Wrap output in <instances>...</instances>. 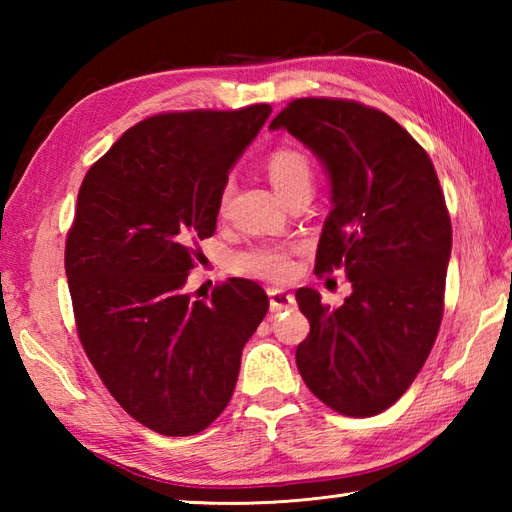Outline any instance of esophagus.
Returning a JSON list of instances; mask_svg holds the SVG:
<instances>
[{
    "label": "esophagus",
    "mask_w": 512,
    "mask_h": 512,
    "mask_svg": "<svg viewBox=\"0 0 512 512\" xmlns=\"http://www.w3.org/2000/svg\"><path fill=\"white\" fill-rule=\"evenodd\" d=\"M268 299H270V312H286L297 306L295 295L284 288H268Z\"/></svg>",
    "instance_id": "esophagus-1"
}]
</instances>
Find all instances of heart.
I'll return each instance as SVG.
<instances>
[{
	"label": "heart",
	"instance_id": "obj_1",
	"mask_svg": "<svg viewBox=\"0 0 512 512\" xmlns=\"http://www.w3.org/2000/svg\"><path fill=\"white\" fill-rule=\"evenodd\" d=\"M266 169H268L270 182H273V187L284 200H288L292 193L312 189V180H314L312 162L301 149H295V147L275 149L273 154L268 156ZM228 195H231V184H226L222 191V206L226 204ZM235 268L239 273L253 275L259 279H284L290 275L292 264H290V253L286 248L262 244L239 253L235 257Z\"/></svg>",
	"mask_w": 512,
	"mask_h": 512
}]
</instances>
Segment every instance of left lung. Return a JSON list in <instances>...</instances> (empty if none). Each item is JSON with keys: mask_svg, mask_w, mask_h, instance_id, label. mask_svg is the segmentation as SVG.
<instances>
[{"mask_svg": "<svg viewBox=\"0 0 512 512\" xmlns=\"http://www.w3.org/2000/svg\"><path fill=\"white\" fill-rule=\"evenodd\" d=\"M268 129H286L330 180L317 273L343 268L352 295L297 301L310 321L297 367L334 411L374 416L405 394L436 341L451 257V220L431 160L394 118L354 101L297 99Z\"/></svg>", "mask_w": 512, "mask_h": 512, "instance_id": "8db88e82", "label": "left lung"}]
</instances>
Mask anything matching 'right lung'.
I'll use <instances>...</instances> for the list:
<instances>
[{
  "label": "right lung",
  "mask_w": 512,
  "mask_h": 512,
  "mask_svg": "<svg viewBox=\"0 0 512 512\" xmlns=\"http://www.w3.org/2000/svg\"><path fill=\"white\" fill-rule=\"evenodd\" d=\"M273 107L151 116L83 178L65 275L83 350L129 416L193 436L233 396L246 341L268 312L262 286L228 279L211 301L184 292L195 239L215 233L228 171Z\"/></svg>",
  "instance_id": "obj_1"
}]
</instances>
